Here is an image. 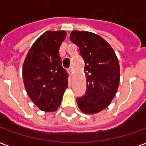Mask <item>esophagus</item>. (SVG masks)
Returning a JSON list of instances; mask_svg holds the SVG:
<instances>
[{"instance_id": "1", "label": "esophagus", "mask_w": 146, "mask_h": 146, "mask_svg": "<svg viewBox=\"0 0 146 146\" xmlns=\"http://www.w3.org/2000/svg\"><path fill=\"white\" fill-rule=\"evenodd\" d=\"M68 72H69V73H70V75H72V74H73V70H72V67L69 68V70H68Z\"/></svg>"}]
</instances>
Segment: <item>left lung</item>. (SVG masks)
Listing matches in <instances>:
<instances>
[{
  "instance_id": "1",
  "label": "left lung",
  "mask_w": 146,
  "mask_h": 146,
  "mask_svg": "<svg viewBox=\"0 0 146 146\" xmlns=\"http://www.w3.org/2000/svg\"><path fill=\"white\" fill-rule=\"evenodd\" d=\"M70 40L79 48L87 78L85 95L77 98L76 102L83 113L95 114L107 107L117 92L118 58L110 44L92 32L73 30Z\"/></svg>"
}]
</instances>
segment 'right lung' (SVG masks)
<instances>
[{
  "label": "right lung",
  "mask_w": 146,
  "mask_h": 146,
  "mask_svg": "<svg viewBox=\"0 0 146 146\" xmlns=\"http://www.w3.org/2000/svg\"><path fill=\"white\" fill-rule=\"evenodd\" d=\"M66 36L63 30L45 32L33 43L24 61L23 77L27 94L45 112L57 110L68 88V73L59 55Z\"/></svg>",
  "instance_id": "add662e5"
}]
</instances>
